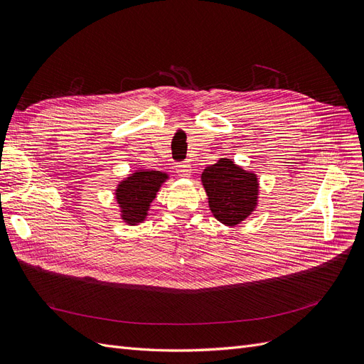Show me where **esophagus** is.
<instances>
[{
	"label": "esophagus",
	"instance_id": "esophagus-1",
	"mask_svg": "<svg viewBox=\"0 0 364 364\" xmlns=\"http://www.w3.org/2000/svg\"><path fill=\"white\" fill-rule=\"evenodd\" d=\"M176 173H178L179 178H190V176H191V165L188 162L176 164Z\"/></svg>",
	"mask_w": 364,
	"mask_h": 364
}]
</instances>
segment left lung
<instances>
[{
	"mask_svg": "<svg viewBox=\"0 0 364 364\" xmlns=\"http://www.w3.org/2000/svg\"><path fill=\"white\" fill-rule=\"evenodd\" d=\"M202 183L213 215L226 226L240 225L258 205V178L238 167L234 161L220 158L202 173Z\"/></svg>",
	"mask_w": 364,
	"mask_h": 364,
	"instance_id": "left-lung-1",
	"label": "left lung"
}]
</instances>
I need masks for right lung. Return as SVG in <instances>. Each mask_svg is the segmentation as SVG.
I'll use <instances>...</instances> for the list:
<instances>
[{
  "label": "right lung",
  "mask_w": 364,
  "mask_h": 364,
  "mask_svg": "<svg viewBox=\"0 0 364 364\" xmlns=\"http://www.w3.org/2000/svg\"><path fill=\"white\" fill-rule=\"evenodd\" d=\"M167 179V173L156 170H136L118 183L115 199L124 223L135 226L144 222L149 215L150 203L155 200L161 185Z\"/></svg>",
  "instance_id": "right-lung-1"
}]
</instances>
